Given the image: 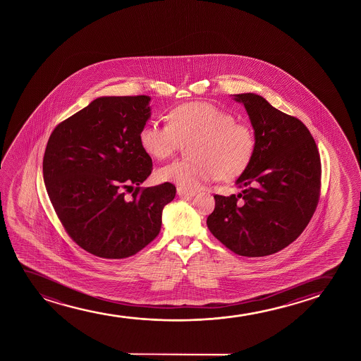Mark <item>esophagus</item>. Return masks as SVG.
I'll return each instance as SVG.
<instances>
[{
	"mask_svg": "<svg viewBox=\"0 0 361 361\" xmlns=\"http://www.w3.org/2000/svg\"><path fill=\"white\" fill-rule=\"evenodd\" d=\"M178 195L181 198H191L196 195L195 191H190V190H186V188H178Z\"/></svg>",
	"mask_w": 361,
	"mask_h": 361,
	"instance_id": "obj_1",
	"label": "esophagus"
}]
</instances>
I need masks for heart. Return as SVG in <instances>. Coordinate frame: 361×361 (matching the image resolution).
Returning <instances> with one entry per match:
<instances>
[{
    "mask_svg": "<svg viewBox=\"0 0 361 361\" xmlns=\"http://www.w3.org/2000/svg\"><path fill=\"white\" fill-rule=\"evenodd\" d=\"M169 123L148 122L139 132V143L157 160H166L183 142L193 139L188 154L163 166L158 176L186 190L197 188L219 176L228 180L242 173L255 150V134L245 122L226 109L206 101L175 106L169 112Z\"/></svg>",
    "mask_w": 361,
    "mask_h": 361,
    "instance_id": "obj_1",
    "label": "heart"
}]
</instances>
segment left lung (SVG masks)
Masks as SVG:
<instances>
[{
  "instance_id": "8db88e82",
  "label": "left lung",
  "mask_w": 361,
  "mask_h": 361,
  "mask_svg": "<svg viewBox=\"0 0 361 361\" xmlns=\"http://www.w3.org/2000/svg\"><path fill=\"white\" fill-rule=\"evenodd\" d=\"M235 99L244 104L255 130V150L235 181L242 192L214 195L207 226L234 254L267 257L295 242L311 221L321 195V157L300 119L259 94Z\"/></svg>"
}]
</instances>
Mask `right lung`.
<instances>
[{
    "instance_id": "1",
    "label": "right lung",
    "mask_w": 361,
    "mask_h": 361,
    "mask_svg": "<svg viewBox=\"0 0 361 361\" xmlns=\"http://www.w3.org/2000/svg\"><path fill=\"white\" fill-rule=\"evenodd\" d=\"M149 96L99 97L50 134L43 158L45 188L69 237L104 259L135 255L158 237L173 183L139 188L153 170L139 132L150 117ZM137 188L130 198L123 190Z\"/></svg>"
}]
</instances>
